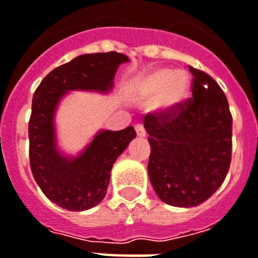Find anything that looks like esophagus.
I'll return each mask as SVG.
<instances>
[{
    "label": "esophagus",
    "instance_id": "1",
    "mask_svg": "<svg viewBox=\"0 0 258 258\" xmlns=\"http://www.w3.org/2000/svg\"><path fill=\"white\" fill-rule=\"evenodd\" d=\"M135 131H136V135L139 136V138H144V136H146V130H144L143 124H136Z\"/></svg>",
    "mask_w": 258,
    "mask_h": 258
}]
</instances>
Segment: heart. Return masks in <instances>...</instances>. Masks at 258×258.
<instances>
[{"mask_svg":"<svg viewBox=\"0 0 258 258\" xmlns=\"http://www.w3.org/2000/svg\"><path fill=\"white\" fill-rule=\"evenodd\" d=\"M192 81L185 70L155 68L136 78L135 90L143 100H150L156 114H172L189 98Z\"/></svg>","mask_w":258,"mask_h":258,"instance_id":"b5f03b06","label":"heart"}]
</instances>
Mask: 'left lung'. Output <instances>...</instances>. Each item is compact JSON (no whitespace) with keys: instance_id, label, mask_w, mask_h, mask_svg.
Masks as SVG:
<instances>
[{"instance_id":"1","label":"left lung","mask_w":258,"mask_h":258,"mask_svg":"<svg viewBox=\"0 0 258 258\" xmlns=\"http://www.w3.org/2000/svg\"><path fill=\"white\" fill-rule=\"evenodd\" d=\"M192 99L172 114L146 115L148 176L165 204L189 208L208 200L231 165L232 115L217 82L189 66Z\"/></svg>"}]
</instances>
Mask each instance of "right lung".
Listing matches in <instances>:
<instances>
[{"label":"right lung","instance_id":"obj_1","mask_svg":"<svg viewBox=\"0 0 258 258\" xmlns=\"http://www.w3.org/2000/svg\"><path fill=\"white\" fill-rule=\"evenodd\" d=\"M130 62L124 54H83L46 75L35 90L29 122V156L35 181L45 196L68 211H87L107 192L111 168L136 136L130 125L122 131L100 130L78 155L58 147L55 114L70 91L108 94L116 70Z\"/></svg>","mask_w":258,"mask_h":258}]
</instances>
